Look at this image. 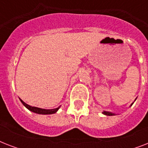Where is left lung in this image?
Wrapping results in <instances>:
<instances>
[{"label":"left lung","instance_id":"left-lung-1","mask_svg":"<svg viewBox=\"0 0 148 148\" xmlns=\"http://www.w3.org/2000/svg\"><path fill=\"white\" fill-rule=\"evenodd\" d=\"M136 99H137V98H136ZM136 99L134 100V101H136ZM134 102H133V103H131V104L130 105V107H131V106H132V104L134 103ZM102 114H104V115H106V116H113V115H117L116 114H114V113L110 112V111H106V110H103V112H102Z\"/></svg>","mask_w":148,"mask_h":148}]
</instances>
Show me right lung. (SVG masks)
I'll return each mask as SVG.
<instances>
[{
  "label": "right lung",
  "instance_id": "right-lung-1",
  "mask_svg": "<svg viewBox=\"0 0 148 148\" xmlns=\"http://www.w3.org/2000/svg\"><path fill=\"white\" fill-rule=\"evenodd\" d=\"M21 102L23 103V105L27 108L31 112L35 113V114H55V113L58 112V110H59V108H60L58 107L57 108H53V109H44V108H37V107H32V106L29 105L27 103H26L25 102L22 101L21 99L19 98Z\"/></svg>",
  "mask_w": 148,
  "mask_h": 148
}]
</instances>
